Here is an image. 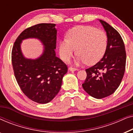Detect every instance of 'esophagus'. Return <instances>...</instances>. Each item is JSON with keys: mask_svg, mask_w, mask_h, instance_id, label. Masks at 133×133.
I'll return each mask as SVG.
<instances>
[{"mask_svg": "<svg viewBox=\"0 0 133 133\" xmlns=\"http://www.w3.org/2000/svg\"><path fill=\"white\" fill-rule=\"evenodd\" d=\"M69 70L71 71H77V70H78V69L76 68H74V67L70 66V67H69Z\"/></svg>", "mask_w": 133, "mask_h": 133, "instance_id": "esophagus-1", "label": "esophagus"}]
</instances>
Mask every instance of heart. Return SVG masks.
I'll return each mask as SVG.
<instances>
[{
	"label": "heart",
	"instance_id": "heart-1",
	"mask_svg": "<svg viewBox=\"0 0 133 133\" xmlns=\"http://www.w3.org/2000/svg\"><path fill=\"white\" fill-rule=\"evenodd\" d=\"M108 37L102 30L91 26H77L69 31L67 39L59 43V54L63 61L72 57L76 48L78 62L95 64L106 51Z\"/></svg>",
	"mask_w": 133,
	"mask_h": 133
}]
</instances>
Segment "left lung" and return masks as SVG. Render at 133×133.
<instances>
[{
    "mask_svg": "<svg viewBox=\"0 0 133 133\" xmlns=\"http://www.w3.org/2000/svg\"><path fill=\"white\" fill-rule=\"evenodd\" d=\"M107 32L108 44L102 59L85 70L82 87L92 97L102 99L113 94L121 84L126 65V51L120 34L106 22L100 20Z\"/></svg>",
    "mask_w": 133,
    "mask_h": 133,
    "instance_id": "left-lung-1",
    "label": "left lung"
}]
</instances>
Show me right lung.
<instances>
[{"label":"right lung","mask_w":133,"mask_h":133,"mask_svg":"<svg viewBox=\"0 0 133 133\" xmlns=\"http://www.w3.org/2000/svg\"><path fill=\"white\" fill-rule=\"evenodd\" d=\"M54 23H39L25 29L14 42L11 61L14 76L25 96L39 103L50 102L61 90L62 78L68 71L66 65L56 56L57 30ZM28 38H37L44 45V51L37 59H26L20 43Z\"/></svg>","instance_id":"obj_1"}]
</instances>
